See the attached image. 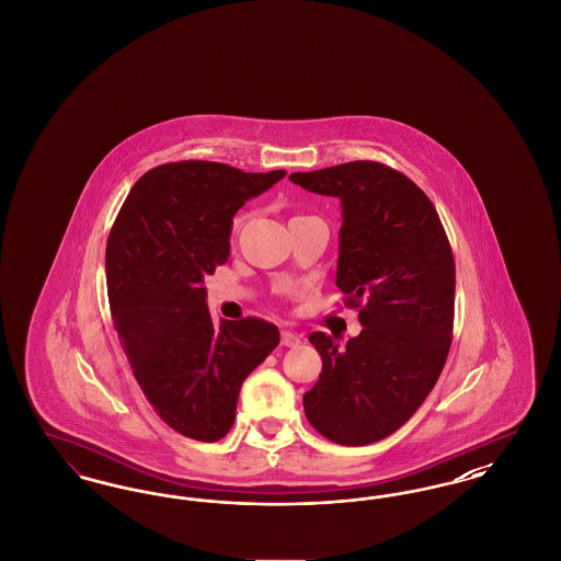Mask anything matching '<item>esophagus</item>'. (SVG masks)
Masks as SVG:
<instances>
[{
    "instance_id": "esophagus-1",
    "label": "esophagus",
    "mask_w": 561,
    "mask_h": 561,
    "mask_svg": "<svg viewBox=\"0 0 561 561\" xmlns=\"http://www.w3.org/2000/svg\"><path fill=\"white\" fill-rule=\"evenodd\" d=\"M282 345H284V347H296V345H300V336H298L296 332L284 330V332H282Z\"/></svg>"
}]
</instances>
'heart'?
Returning a JSON list of instances; mask_svg holds the SVG:
<instances>
[{"label":"heart","instance_id":"heart-1","mask_svg":"<svg viewBox=\"0 0 561 561\" xmlns=\"http://www.w3.org/2000/svg\"><path fill=\"white\" fill-rule=\"evenodd\" d=\"M243 220H245V216H243V214H238V216H236V220H233V227H231L233 236H238V233H240L241 227H243Z\"/></svg>","mask_w":561,"mask_h":561}]
</instances>
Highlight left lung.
Segmentation results:
<instances>
[{
	"label": "left lung",
	"instance_id": "8db88e82",
	"mask_svg": "<svg viewBox=\"0 0 561 561\" xmlns=\"http://www.w3.org/2000/svg\"><path fill=\"white\" fill-rule=\"evenodd\" d=\"M294 185L343 204L336 286L359 309L347 347L323 332L320 380L305 414L325 439L366 446L389 437L427 400L453 345V248L425 191L378 161L294 172Z\"/></svg>",
	"mask_w": 561,
	"mask_h": 561
}]
</instances>
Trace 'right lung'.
<instances>
[{"mask_svg": "<svg viewBox=\"0 0 561 561\" xmlns=\"http://www.w3.org/2000/svg\"><path fill=\"white\" fill-rule=\"evenodd\" d=\"M284 176L163 163L134 183L111 227L105 267L119 343L158 416L191 439L229 433L241 382L279 345L277 325L261 318L214 325L204 277L229 259L236 213Z\"/></svg>", "mask_w": 561, "mask_h": 561, "instance_id": "1", "label": "right lung"}]
</instances>
